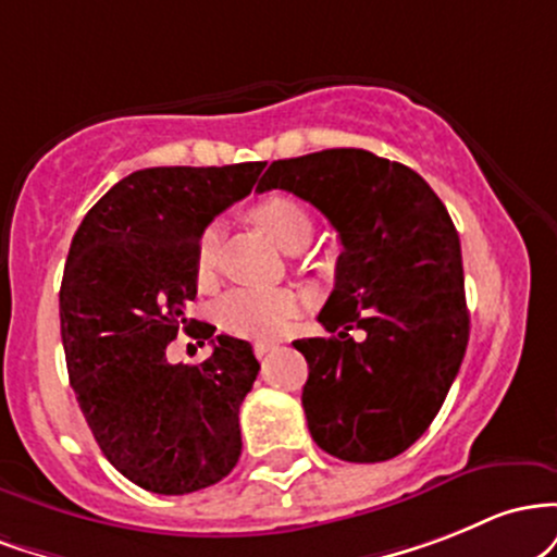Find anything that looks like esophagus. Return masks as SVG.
Returning a JSON list of instances; mask_svg holds the SVG:
<instances>
[{
    "instance_id": "34e87169",
    "label": "esophagus",
    "mask_w": 557,
    "mask_h": 557,
    "mask_svg": "<svg viewBox=\"0 0 557 557\" xmlns=\"http://www.w3.org/2000/svg\"><path fill=\"white\" fill-rule=\"evenodd\" d=\"M273 349H276L273 342H255V355H258V358H265V355H271Z\"/></svg>"
}]
</instances>
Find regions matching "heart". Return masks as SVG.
Returning a JSON list of instances; mask_svg holds the SVG:
<instances>
[{
	"label": "heart",
	"mask_w": 557,
	"mask_h": 557,
	"mask_svg": "<svg viewBox=\"0 0 557 557\" xmlns=\"http://www.w3.org/2000/svg\"><path fill=\"white\" fill-rule=\"evenodd\" d=\"M252 221L276 242L278 247L302 249L312 236V215L302 202L286 195L262 197L249 210ZM218 252V226L202 228L195 247V273L199 284H208L215 271ZM295 312V297L278 289H236L223 299L218 308L221 326L236 336L249 339H273L286 326L289 315Z\"/></svg>",
	"instance_id": "1"
}]
</instances>
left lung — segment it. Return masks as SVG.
Returning a JSON list of instances; mask_svg holds the SVG:
<instances>
[{
	"instance_id": "obj_1",
	"label": "left lung",
	"mask_w": 557,
	"mask_h": 557,
	"mask_svg": "<svg viewBox=\"0 0 557 557\" xmlns=\"http://www.w3.org/2000/svg\"><path fill=\"white\" fill-rule=\"evenodd\" d=\"M271 189L321 210L342 242L334 292L318 312L329 336L295 342L310 368V436L349 463L395 458L440 413L468 347L453 218L416 171L366 149L271 162L258 191Z\"/></svg>"
}]
</instances>
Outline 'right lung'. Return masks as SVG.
Wrapping results in <instances>:
<instances>
[{"label": "right lung", "instance_id": "1", "mask_svg": "<svg viewBox=\"0 0 557 557\" xmlns=\"http://www.w3.org/2000/svg\"><path fill=\"white\" fill-rule=\"evenodd\" d=\"M265 162L144 168L86 212L60 286L71 386L104 458L158 495L228 476L242 455L239 405L258 379L252 345L186 318L197 297L202 228L245 199ZM184 327L213 345L199 367H171Z\"/></svg>", "mask_w": 557, "mask_h": 557}]
</instances>
